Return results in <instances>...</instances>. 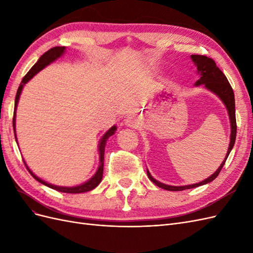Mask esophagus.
Wrapping results in <instances>:
<instances>
[{"label":"esophagus","mask_w":253,"mask_h":253,"mask_svg":"<svg viewBox=\"0 0 253 253\" xmlns=\"http://www.w3.org/2000/svg\"><path fill=\"white\" fill-rule=\"evenodd\" d=\"M125 124H126V126L132 127V128H137V127L139 126V121H138V119L135 118V117H129V118H127V119L126 120Z\"/></svg>","instance_id":"obj_1"}]
</instances>
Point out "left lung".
<instances>
[{
    "instance_id": "obj_1",
    "label": "left lung",
    "mask_w": 253,
    "mask_h": 253,
    "mask_svg": "<svg viewBox=\"0 0 253 253\" xmlns=\"http://www.w3.org/2000/svg\"><path fill=\"white\" fill-rule=\"evenodd\" d=\"M191 59H192L195 66L197 67V74L200 75V77H201L195 82L194 85L195 86L204 85L207 89L210 90L211 93L215 94L220 99V100L223 101V103L226 106L229 119H230V126H231L230 143H229L227 154L223 160V163H221L220 166L218 167V169L214 172L211 176H209L208 178H206L205 180L198 182V183H194V185H188V186L166 185V183H163V182L156 180L151 175L149 170H147L148 177L150 178V180L152 182H154L157 187L168 190V191H182V190H187V189H192V188L200 187V186L206 185V183H209V182L213 181L217 177V175L219 174L221 168L224 167L226 160L233 148L234 142H235V137H236L235 101H234V93H233V89L230 85V83H229L228 79L226 78V76L216 66L215 62H214L211 58L202 56V55H191Z\"/></svg>"
}]
</instances>
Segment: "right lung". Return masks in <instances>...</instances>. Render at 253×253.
Returning <instances> with one entry per match:
<instances>
[{
  "label": "right lung",
  "instance_id": "add662e5",
  "mask_svg": "<svg viewBox=\"0 0 253 253\" xmlns=\"http://www.w3.org/2000/svg\"><path fill=\"white\" fill-rule=\"evenodd\" d=\"M65 52V46H57V47H53L50 48L49 50H47L45 53L40 57V59L37 61V63L30 68L29 72L25 75V77L22 79V82L20 84V86L18 88L17 91V95H16V100H14V112H13V120H12V125H13V131H14V137H16V141L18 143V139H17V135H16V111H17V106L19 103V99L22 93V89L24 87L25 84L32 79L34 78V76L37 75L40 71H42L44 67H46L47 65H49L50 63H52L53 61H56L58 58H60L61 56H63ZM116 126H113L108 132H105V134L101 137L100 141H99V145H98V152H99V167L96 171V173L94 174V176L91 178H89L87 181L81 183V185L78 186H75V187H62V186H56V185H51L49 182L44 181L43 179L39 178L36 174L33 173V171L29 169L27 167L26 163L24 162L28 172L30 173V175L33 176V177L38 180L39 182H41L42 185L46 186L48 188H51L53 190H57L59 192H63V193H83V192H88V191L95 189L99 183L101 182L102 179V176H103V163H104V148H105V144L108 139L112 135L115 134L116 132Z\"/></svg>",
  "mask_w": 253,
  "mask_h": 253
}]
</instances>
